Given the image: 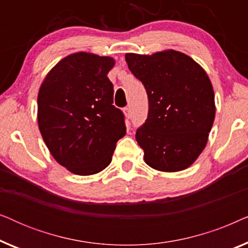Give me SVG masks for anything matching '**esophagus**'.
<instances>
[{
    "label": "esophagus",
    "mask_w": 248,
    "mask_h": 248,
    "mask_svg": "<svg viewBox=\"0 0 248 248\" xmlns=\"http://www.w3.org/2000/svg\"><path fill=\"white\" fill-rule=\"evenodd\" d=\"M124 114H125V116H126V118L128 120V118L131 117V110H130V107H125L124 108Z\"/></svg>",
    "instance_id": "esophagus-1"
}]
</instances>
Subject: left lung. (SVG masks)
Listing matches in <instances>:
<instances>
[{
	"label": "left lung",
	"mask_w": 248,
	"mask_h": 248,
	"mask_svg": "<svg viewBox=\"0 0 248 248\" xmlns=\"http://www.w3.org/2000/svg\"><path fill=\"white\" fill-rule=\"evenodd\" d=\"M125 60L149 99L148 117L135 133L145 164L170 172L189 167L205 148L215 121L208 74L191 57L172 49L152 55L128 53Z\"/></svg>",
	"instance_id": "obj_1"
}]
</instances>
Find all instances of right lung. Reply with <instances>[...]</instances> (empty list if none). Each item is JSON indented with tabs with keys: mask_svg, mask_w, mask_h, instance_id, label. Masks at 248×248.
<instances>
[{
	"mask_svg": "<svg viewBox=\"0 0 248 248\" xmlns=\"http://www.w3.org/2000/svg\"><path fill=\"white\" fill-rule=\"evenodd\" d=\"M114 63L111 57L71 54L40 86L39 131L54 159L73 174L93 175L106 168L117 141L126 134L107 77Z\"/></svg>",
	"mask_w": 248,
	"mask_h": 248,
	"instance_id": "1",
	"label": "right lung"
}]
</instances>
